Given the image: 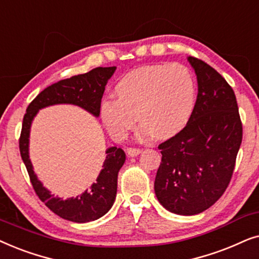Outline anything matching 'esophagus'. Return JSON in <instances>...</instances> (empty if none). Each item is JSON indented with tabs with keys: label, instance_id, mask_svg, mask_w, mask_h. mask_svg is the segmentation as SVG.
I'll list each match as a JSON object with an SVG mask.
<instances>
[{
	"label": "esophagus",
	"instance_id": "34e87169",
	"mask_svg": "<svg viewBox=\"0 0 259 259\" xmlns=\"http://www.w3.org/2000/svg\"><path fill=\"white\" fill-rule=\"evenodd\" d=\"M141 149H139V148H127L126 149V154L129 155L130 157H134V156H137L141 153Z\"/></svg>",
	"mask_w": 259,
	"mask_h": 259
}]
</instances>
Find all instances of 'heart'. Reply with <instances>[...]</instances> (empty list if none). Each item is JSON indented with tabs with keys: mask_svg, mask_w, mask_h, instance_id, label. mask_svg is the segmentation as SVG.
<instances>
[{
	"mask_svg": "<svg viewBox=\"0 0 259 259\" xmlns=\"http://www.w3.org/2000/svg\"><path fill=\"white\" fill-rule=\"evenodd\" d=\"M117 97L101 103L103 123L122 141L136 125L141 139L164 140L181 132L194 111L196 86L192 72L180 64H155L126 73L116 85Z\"/></svg>",
	"mask_w": 259,
	"mask_h": 259,
	"instance_id": "b5f03b06",
	"label": "heart"
}]
</instances>
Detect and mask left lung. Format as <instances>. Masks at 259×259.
Here are the masks:
<instances>
[{
	"mask_svg": "<svg viewBox=\"0 0 259 259\" xmlns=\"http://www.w3.org/2000/svg\"><path fill=\"white\" fill-rule=\"evenodd\" d=\"M187 59L198 80L194 111L180 133L158 146L154 184L160 204L180 215L204 212L224 194L243 139L232 88L202 60Z\"/></svg>",
	"mask_w": 259,
	"mask_h": 259,
	"instance_id": "left-lung-1",
	"label": "left lung"
}]
</instances>
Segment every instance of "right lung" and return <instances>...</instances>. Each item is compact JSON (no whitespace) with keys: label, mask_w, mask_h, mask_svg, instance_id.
Here are the masks:
<instances>
[{"label":"right lung","mask_w":259,"mask_h":259,"mask_svg":"<svg viewBox=\"0 0 259 259\" xmlns=\"http://www.w3.org/2000/svg\"><path fill=\"white\" fill-rule=\"evenodd\" d=\"M115 71L116 66L96 67L88 73L74 75L48 86L33 99L23 117L19 141L20 154L29 174L34 191L52 212L70 222H94L109 212L116 199L117 178L119 169L125 162V153L120 148H108L105 151L106 157L103 163V169L89 191L86 189L75 198L64 200L51 194L34 173L29 158L30 126L39 110L57 104L77 105L95 117H98L101 113V103L105 86Z\"/></svg>","instance_id":"1"}]
</instances>
